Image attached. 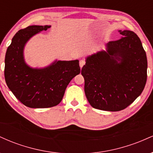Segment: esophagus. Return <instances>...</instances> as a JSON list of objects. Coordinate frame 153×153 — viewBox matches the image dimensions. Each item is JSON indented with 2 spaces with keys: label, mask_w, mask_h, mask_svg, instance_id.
<instances>
[{
  "label": "esophagus",
  "mask_w": 153,
  "mask_h": 153,
  "mask_svg": "<svg viewBox=\"0 0 153 153\" xmlns=\"http://www.w3.org/2000/svg\"><path fill=\"white\" fill-rule=\"evenodd\" d=\"M85 64V62L84 59H81V60H80V62H79V65H80V68H82Z\"/></svg>",
  "instance_id": "1"
}]
</instances>
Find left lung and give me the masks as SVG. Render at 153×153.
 <instances>
[{
	"label": "left lung",
	"instance_id": "obj_1",
	"mask_svg": "<svg viewBox=\"0 0 153 153\" xmlns=\"http://www.w3.org/2000/svg\"><path fill=\"white\" fill-rule=\"evenodd\" d=\"M121 37L85 58L81 74L91 106L108 111L124 109L142 94L147 81L146 52L138 36L119 30Z\"/></svg>",
	"mask_w": 153,
	"mask_h": 153
}]
</instances>
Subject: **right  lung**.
Masks as SVG:
<instances>
[{
    "label": "right lung",
    "mask_w": 153,
    "mask_h": 153,
    "mask_svg": "<svg viewBox=\"0 0 153 153\" xmlns=\"http://www.w3.org/2000/svg\"><path fill=\"white\" fill-rule=\"evenodd\" d=\"M51 26H29L12 39L5 57L4 75L8 88L29 108H50L62 101L71 80L80 73L79 60H54L45 68H31L24 59L26 44Z\"/></svg>",
    "instance_id": "1"
}]
</instances>
